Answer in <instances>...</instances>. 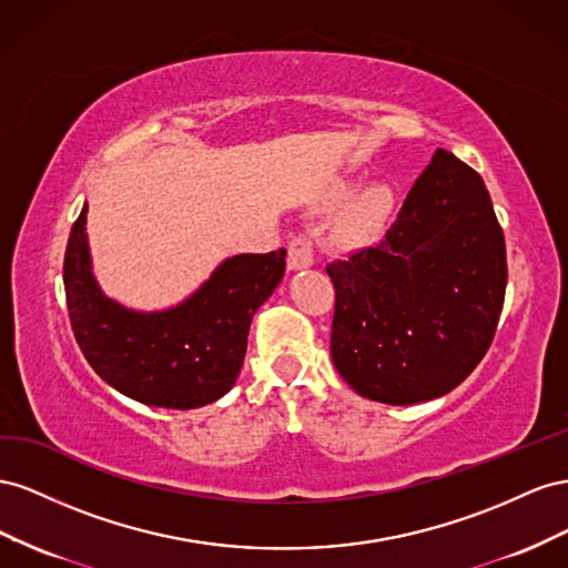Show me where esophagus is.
Instances as JSON below:
<instances>
[{"instance_id": "34e87169", "label": "esophagus", "mask_w": 568, "mask_h": 568, "mask_svg": "<svg viewBox=\"0 0 568 568\" xmlns=\"http://www.w3.org/2000/svg\"><path fill=\"white\" fill-rule=\"evenodd\" d=\"M316 256V237L312 233H297L287 245V266L290 271L306 268L314 264Z\"/></svg>"}]
</instances>
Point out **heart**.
I'll return each mask as SVG.
<instances>
[{
    "label": "heart",
    "instance_id": "1",
    "mask_svg": "<svg viewBox=\"0 0 568 568\" xmlns=\"http://www.w3.org/2000/svg\"><path fill=\"white\" fill-rule=\"evenodd\" d=\"M347 197V190L343 192ZM395 206L393 190L376 183L366 187L359 197H354L335 223V237L345 245H364V242L374 240L390 216Z\"/></svg>",
    "mask_w": 568,
    "mask_h": 568
}]
</instances>
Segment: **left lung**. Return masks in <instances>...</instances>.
I'll return each instance as SVG.
<instances>
[{
  "label": "left lung",
  "mask_w": 568,
  "mask_h": 568,
  "mask_svg": "<svg viewBox=\"0 0 568 568\" xmlns=\"http://www.w3.org/2000/svg\"><path fill=\"white\" fill-rule=\"evenodd\" d=\"M326 271L337 374L366 399L416 404L455 390L488 352L507 290L505 233L483 178L437 150L376 245Z\"/></svg>",
  "instance_id": "8db88e82"
}]
</instances>
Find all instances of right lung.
<instances>
[{"label":"right lung","mask_w":568,"mask_h":568,"mask_svg":"<svg viewBox=\"0 0 568 568\" xmlns=\"http://www.w3.org/2000/svg\"><path fill=\"white\" fill-rule=\"evenodd\" d=\"M85 214L75 219L63 290L75 343L94 374L150 407L197 409L231 390L250 323L285 273V250L237 254L175 310L135 314L106 300L90 271Z\"/></svg>","instance_id":"obj_1"}]
</instances>
